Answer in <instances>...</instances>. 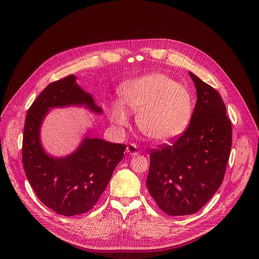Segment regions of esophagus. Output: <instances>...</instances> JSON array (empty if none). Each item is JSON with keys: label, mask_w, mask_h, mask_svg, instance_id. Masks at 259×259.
<instances>
[{"label": "esophagus", "mask_w": 259, "mask_h": 259, "mask_svg": "<svg viewBox=\"0 0 259 259\" xmlns=\"http://www.w3.org/2000/svg\"><path fill=\"white\" fill-rule=\"evenodd\" d=\"M126 152H127L128 154L132 155V156H135V155L139 154V151H137V147H136V145H134V144L128 145L127 148H126Z\"/></svg>", "instance_id": "1"}]
</instances>
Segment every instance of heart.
Returning <instances> with one entry per match:
<instances>
[{
    "label": "heart",
    "mask_w": 259,
    "mask_h": 259,
    "mask_svg": "<svg viewBox=\"0 0 259 259\" xmlns=\"http://www.w3.org/2000/svg\"><path fill=\"white\" fill-rule=\"evenodd\" d=\"M120 102L111 104L108 114L120 128L129 125V114H136L140 131L149 140L165 143L187 127L193 114V100L184 86L160 73H152L124 83Z\"/></svg>",
    "instance_id": "b5f03b06"
}]
</instances>
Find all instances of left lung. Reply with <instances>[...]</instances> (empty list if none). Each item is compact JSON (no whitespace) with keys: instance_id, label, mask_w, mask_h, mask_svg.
I'll use <instances>...</instances> for the list:
<instances>
[{"instance_id":"left-lung-1","label":"left lung","mask_w":259,"mask_h":259,"mask_svg":"<svg viewBox=\"0 0 259 259\" xmlns=\"http://www.w3.org/2000/svg\"><path fill=\"white\" fill-rule=\"evenodd\" d=\"M196 106L186 130L169 145L151 149L147 186L168 215L199 211L221 186L232 145L231 120L220 94L189 72Z\"/></svg>"}]
</instances>
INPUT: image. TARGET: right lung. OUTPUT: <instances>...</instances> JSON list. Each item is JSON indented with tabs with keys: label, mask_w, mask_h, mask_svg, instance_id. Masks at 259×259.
Listing matches in <instances>:
<instances>
[{
	"label": "right lung",
	"mask_w": 259,
	"mask_h": 259,
	"mask_svg": "<svg viewBox=\"0 0 259 259\" xmlns=\"http://www.w3.org/2000/svg\"><path fill=\"white\" fill-rule=\"evenodd\" d=\"M75 79L68 75L50 83L34 100L27 111L22 147L24 169L34 193L47 207L65 217L94 207L126 149V145L86 137L79 149L65 158H52L44 152L39 127L49 108L85 104L102 112Z\"/></svg>",
	"instance_id": "add662e5"
}]
</instances>
